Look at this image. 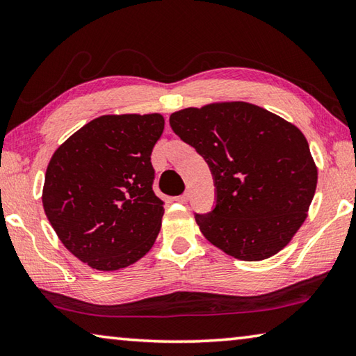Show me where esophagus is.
<instances>
[{
	"label": "esophagus",
	"mask_w": 356,
	"mask_h": 356,
	"mask_svg": "<svg viewBox=\"0 0 356 356\" xmlns=\"http://www.w3.org/2000/svg\"><path fill=\"white\" fill-rule=\"evenodd\" d=\"M188 200H190V195H188V193H184V195L177 196V201H179L180 204H185V202H188Z\"/></svg>",
	"instance_id": "1"
}]
</instances>
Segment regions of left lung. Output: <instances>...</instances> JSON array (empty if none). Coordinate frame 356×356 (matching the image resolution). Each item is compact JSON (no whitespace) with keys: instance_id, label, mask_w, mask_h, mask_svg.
I'll return each mask as SVG.
<instances>
[{"instance_id":"1","label":"left lung","mask_w":356,"mask_h":356,"mask_svg":"<svg viewBox=\"0 0 356 356\" xmlns=\"http://www.w3.org/2000/svg\"><path fill=\"white\" fill-rule=\"evenodd\" d=\"M170 124L210 166L216 206L196 215L210 243L240 261L280 252L303 225L317 165L297 125L248 102H213L174 111Z\"/></svg>"}]
</instances>
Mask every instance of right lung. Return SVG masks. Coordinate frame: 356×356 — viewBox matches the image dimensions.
I'll list each match as a JSON object with an SVG mask.
<instances>
[{
  "instance_id": "right-lung-1",
  "label": "right lung",
  "mask_w": 356,
  "mask_h": 356,
  "mask_svg": "<svg viewBox=\"0 0 356 356\" xmlns=\"http://www.w3.org/2000/svg\"><path fill=\"white\" fill-rule=\"evenodd\" d=\"M163 129L160 113L105 114L51 155L45 215L65 248L91 268H125L154 246L165 209L152 190L150 154Z\"/></svg>"
}]
</instances>
